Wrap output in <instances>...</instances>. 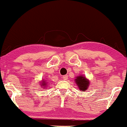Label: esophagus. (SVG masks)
<instances>
[{
	"label": "esophagus",
	"instance_id": "obj_1",
	"mask_svg": "<svg viewBox=\"0 0 127 127\" xmlns=\"http://www.w3.org/2000/svg\"><path fill=\"white\" fill-rule=\"evenodd\" d=\"M62 78H63V79H64V80H67L68 79V76L67 75H65V76H63Z\"/></svg>",
	"mask_w": 127,
	"mask_h": 127
}]
</instances>
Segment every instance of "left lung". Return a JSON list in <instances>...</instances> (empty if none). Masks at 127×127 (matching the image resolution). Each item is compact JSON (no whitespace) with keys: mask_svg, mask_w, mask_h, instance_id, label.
Masks as SVG:
<instances>
[{"mask_svg":"<svg viewBox=\"0 0 127 127\" xmlns=\"http://www.w3.org/2000/svg\"><path fill=\"white\" fill-rule=\"evenodd\" d=\"M75 82L77 86L78 87L80 91L82 92H84L89 88V80L83 76H78L75 79Z\"/></svg>","mask_w":127,"mask_h":127,"instance_id":"obj_1","label":"left lung"}]
</instances>
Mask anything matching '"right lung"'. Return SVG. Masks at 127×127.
I'll return each mask as SVG.
<instances>
[{"mask_svg":"<svg viewBox=\"0 0 127 127\" xmlns=\"http://www.w3.org/2000/svg\"><path fill=\"white\" fill-rule=\"evenodd\" d=\"M47 82H45V81H44V80H42V83H41V85L42 87H43V88H45V86H46V85L47 84Z\"/></svg>","mask_w":127,"mask_h":127,"instance_id":"obj_1","label":"right lung"}]
</instances>
